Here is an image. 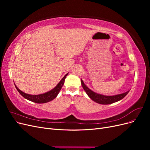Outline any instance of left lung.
<instances>
[{"instance_id":"obj_1","label":"left lung","mask_w":150,"mask_h":150,"mask_svg":"<svg viewBox=\"0 0 150 150\" xmlns=\"http://www.w3.org/2000/svg\"><path fill=\"white\" fill-rule=\"evenodd\" d=\"M81 82L84 90L86 91V94H88V96L94 102L101 104H110L120 101L121 99L124 98L129 91H128L126 93L114 95V96H106V95L96 93L93 91L92 90H91L89 88H88L87 86H86L82 79H81Z\"/></svg>"}]
</instances>
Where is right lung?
Wrapping results in <instances>:
<instances>
[{
    "instance_id": "add662e5",
    "label": "right lung",
    "mask_w": 150,
    "mask_h": 150,
    "mask_svg": "<svg viewBox=\"0 0 150 150\" xmlns=\"http://www.w3.org/2000/svg\"><path fill=\"white\" fill-rule=\"evenodd\" d=\"M67 74L68 73L63 77L62 79L60 81V82L57 84V86L55 88H54L52 89L49 91L47 93L38 94V95H32V94H26L24 92H22V91H21L17 87L15 84H14L16 86V88L18 91V92H19L24 98L28 99V100L33 101L35 103H39V104L46 103L53 100L54 99H55L57 97L62 87L63 86V84L64 83L66 77L67 76Z\"/></svg>"
}]
</instances>
